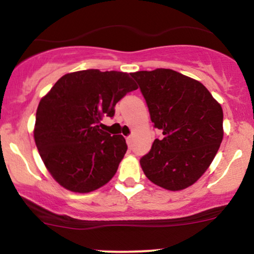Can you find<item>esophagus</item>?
<instances>
[{
	"label": "esophagus",
	"instance_id": "1",
	"mask_svg": "<svg viewBox=\"0 0 254 254\" xmlns=\"http://www.w3.org/2000/svg\"><path fill=\"white\" fill-rule=\"evenodd\" d=\"M127 143L129 147H132V143H133V137L132 136H127Z\"/></svg>",
	"mask_w": 254,
	"mask_h": 254
}]
</instances>
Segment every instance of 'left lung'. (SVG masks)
<instances>
[{
	"label": "left lung",
	"instance_id": "left-lung-1",
	"mask_svg": "<svg viewBox=\"0 0 254 254\" xmlns=\"http://www.w3.org/2000/svg\"><path fill=\"white\" fill-rule=\"evenodd\" d=\"M154 127L162 130L139 164L157 186L179 191L208 170L223 138V111L208 89L172 69L132 72Z\"/></svg>",
	"mask_w": 254,
	"mask_h": 254
}]
</instances>
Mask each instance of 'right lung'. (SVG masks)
Returning a JSON list of instances; mask_svg holds the SVG:
<instances>
[{
    "instance_id": "1",
    "label": "right lung",
    "mask_w": 254,
    "mask_h": 254,
    "mask_svg": "<svg viewBox=\"0 0 254 254\" xmlns=\"http://www.w3.org/2000/svg\"><path fill=\"white\" fill-rule=\"evenodd\" d=\"M135 89L127 72L88 69L65 74L40 100L34 141L60 185L87 193L112 179L127 145L101 130L100 121L113 117L116 104Z\"/></svg>"
}]
</instances>
